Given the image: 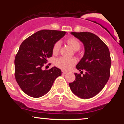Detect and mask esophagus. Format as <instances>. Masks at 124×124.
Instances as JSON below:
<instances>
[{
  "instance_id": "1",
  "label": "esophagus",
  "mask_w": 124,
  "mask_h": 124,
  "mask_svg": "<svg viewBox=\"0 0 124 124\" xmlns=\"http://www.w3.org/2000/svg\"><path fill=\"white\" fill-rule=\"evenodd\" d=\"M62 75H65V74L66 73V72H65V71H64V70H62Z\"/></svg>"
}]
</instances>
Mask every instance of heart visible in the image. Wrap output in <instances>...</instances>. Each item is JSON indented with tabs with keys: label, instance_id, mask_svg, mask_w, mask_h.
<instances>
[{
	"label": "heart",
	"instance_id": "1",
	"mask_svg": "<svg viewBox=\"0 0 124 124\" xmlns=\"http://www.w3.org/2000/svg\"><path fill=\"white\" fill-rule=\"evenodd\" d=\"M67 43L72 47L74 50H79L80 48L81 44L80 41L75 37H70L66 39ZM61 46L60 41H56L52 47V53L54 55H56L59 52ZM76 59L72 58L61 57L56 59L55 65L56 67L63 70H69L72 67L76 65Z\"/></svg>",
	"mask_w": 124,
	"mask_h": 124
}]
</instances>
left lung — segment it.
I'll use <instances>...</instances> for the list:
<instances>
[{
    "label": "left lung",
    "instance_id": "left-lung-1",
    "mask_svg": "<svg viewBox=\"0 0 124 124\" xmlns=\"http://www.w3.org/2000/svg\"><path fill=\"white\" fill-rule=\"evenodd\" d=\"M83 42L85 54L76 68L83 73H75L76 79L69 83L72 92L81 99H90L97 94L107 83L110 76L111 59L108 46L99 37L89 32H71Z\"/></svg>",
    "mask_w": 124,
    "mask_h": 124
}]
</instances>
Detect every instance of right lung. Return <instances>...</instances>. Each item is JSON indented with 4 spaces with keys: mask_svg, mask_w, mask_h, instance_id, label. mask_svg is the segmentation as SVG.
Here are the masks:
<instances>
[{
    "mask_svg": "<svg viewBox=\"0 0 124 124\" xmlns=\"http://www.w3.org/2000/svg\"><path fill=\"white\" fill-rule=\"evenodd\" d=\"M66 32L42 30L31 35L21 43L15 60V76L20 87L28 96L38 98L50 90L54 81L62 74L53 67L42 69L52 56L54 44Z\"/></svg>",
    "mask_w": 124,
    "mask_h": 124,
    "instance_id": "1",
    "label": "right lung"
}]
</instances>
